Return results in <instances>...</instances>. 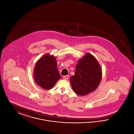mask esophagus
I'll return each instance as SVG.
<instances>
[{
  "instance_id": "esophagus-1",
  "label": "esophagus",
  "mask_w": 134,
  "mask_h": 134,
  "mask_svg": "<svg viewBox=\"0 0 134 134\" xmlns=\"http://www.w3.org/2000/svg\"><path fill=\"white\" fill-rule=\"evenodd\" d=\"M63 78L65 80H68V78H69V76L68 75H65V76L63 77Z\"/></svg>"
}]
</instances>
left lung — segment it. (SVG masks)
<instances>
[{"label":"left lung","instance_id":"obj_1","mask_svg":"<svg viewBox=\"0 0 134 134\" xmlns=\"http://www.w3.org/2000/svg\"><path fill=\"white\" fill-rule=\"evenodd\" d=\"M102 78V68L93 55L87 53L78 60L75 73L70 78L74 92L79 96H85L94 91Z\"/></svg>","mask_w":134,"mask_h":134}]
</instances>
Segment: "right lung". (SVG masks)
Wrapping results in <instances>:
<instances>
[{
	"instance_id": "obj_1",
	"label": "right lung",
	"mask_w": 134,
	"mask_h": 134,
	"mask_svg": "<svg viewBox=\"0 0 134 134\" xmlns=\"http://www.w3.org/2000/svg\"><path fill=\"white\" fill-rule=\"evenodd\" d=\"M34 76L36 82L42 88L52 89L61 78L56 58L49 54L41 58L35 65Z\"/></svg>"
}]
</instances>
